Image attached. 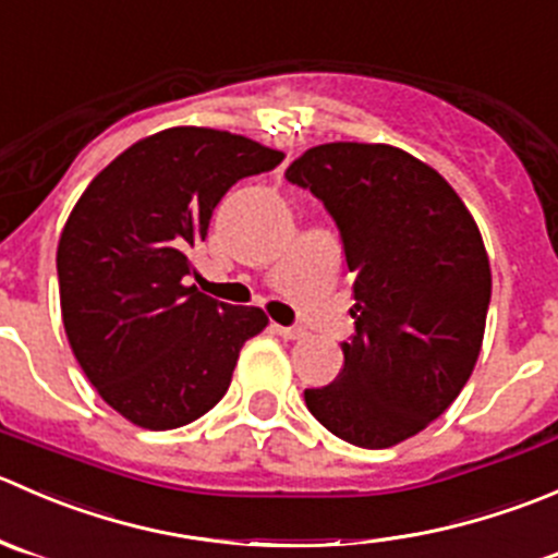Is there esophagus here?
I'll use <instances>...</instances> for the list:
<instances>
[{"label": "esophagus", "instance_id": "obj_1", "mask_svg": "<svg viewBox=\"0 0 558 558\" xmlns=\"http://www.w3.org/2000/svg\"><path fill=\"white\" fill-rule=\"evenodd\" d=\"M274 330H277V333L281 336V339H290V341L301 339V336L306 333V330L298 328V325H274Z\"/></svg>", "mask_w": 558, "mask_h": 558}]
</instances>
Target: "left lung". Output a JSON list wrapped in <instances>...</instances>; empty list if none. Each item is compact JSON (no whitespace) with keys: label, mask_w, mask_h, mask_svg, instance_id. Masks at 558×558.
<instances>
[{"label":"left lung","mask_w":558,"mask_h":558,"mask_svg":"<svg viewBox=\"0 0 558 558\" xmlns=\"http://www.w3.org/2000/svg\"><path fill=\"white\" fill-rule=\"evenodd\" d=\"M339 228L352 271L355 333L344 368L303 390L344 442L390 448L437 421L466 385L490 301L472 214L434 168L383 143H325L284 170Z\"/></svg>","instance_id":"1"}]
</instances>
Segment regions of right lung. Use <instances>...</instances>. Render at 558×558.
Listing matches in <instances>:
<instances>
[{
    "instance_id": "add662e5",
    "label": "right lung",
    "mask_w": 558,
    "mask_h": 558,
    "mask_svg": "<svg viewBox=\"0 0 558 558\" xmlns=\"http://www.w3.org/2000/svg\"><path fill=\"white\" fill-rule=\"evenodd\" d=\"M284 154L244 135L173 126L94 175L57 252L70 347L105 404L148 432L206 415L230 388L246 339L268 317L203 295L190 252L225 192Z\"/></svg>"
}]
</instances>
